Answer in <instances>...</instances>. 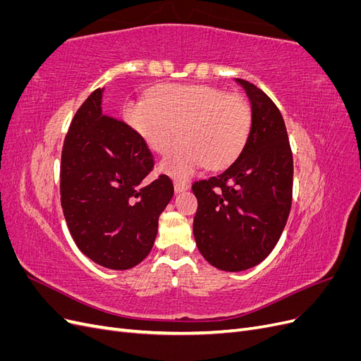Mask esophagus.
Listing matches in <instances>:
<instances>
[{
  "mask_svg": "<svg viewBox=\"0 0 361 361\" xmlns=\"http://www.w3.org/2000/svg\"><path fill=\"white\" fill-rule=\"evenodd\" d=\"M188 188H190V183H188V182H185V180H179V179L174 180V191H176V192L187 191Z\"/></svg>",
  "mask_w": 361,
  "mask_h": 361,
  "instance_id": "34e87169",
  "label": "esophagus"
}]
</instances>
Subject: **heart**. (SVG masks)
I'll return each mask as SVG.
<instances>
[{
  "instance_id": "heart-1",
  "label": "heart",
  "mask_w": 361,
  "mask_h": 361,
  "mask_svg": "<svg viewBox=\"0 0 361 361\" xmlns=\"http://www.w3.org/2000/svg\"><path fill=\"white\" fill-rule=\"evenodd\" d=\"M128 125L158 154L161 170L185 179L206 166L221 170L244 150L251 129L248 104L238 94L202 84H162L149 92L147 99L133 101L123 110Z\"/></svg>"
}]
</instances>
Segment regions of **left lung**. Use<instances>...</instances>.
Masks as SVG:
<instances>
[{
	"label": "left lung",
	"instance_id": "left-lung-1",
	"mask_svg": "<svg viewBox=\"0 0 361 361\" xmlns=\"http://www.w3.org/2000/svg\"><path fill=\"white\" fill-rule=\"evenodd\" d=\"M251 105V129L231 167L192 183L199 207L192 232L202 256L218 269L253 268L276 247L292 204L293 159L285 120L259 87L235 80Z\"/></svg>",
	"mask_w": 361,
	"mask_h": 361
}]
</instances>
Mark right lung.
Returning a JSON list of instances; mask_svg holds the SVG:
<instances>
[{
  "label": "right lung",
  "instance_id": "1",
  "mask_svg": "<svg viewBox=\"0 0 361 361\" xmlns=\"http://www.w3.org/2000/svg\"><path fill=\"white\" fill-rule=\"evenodd\" d=\"M102 93L87 97L64 138L61 207L76 247L97 265L123 271L150 253L174 190L166 174L146 179L154 157L133 128L102 113Z\"/></svg>",
  "mask_w": 361,
  "mask_h": 361
}]
</instances>
